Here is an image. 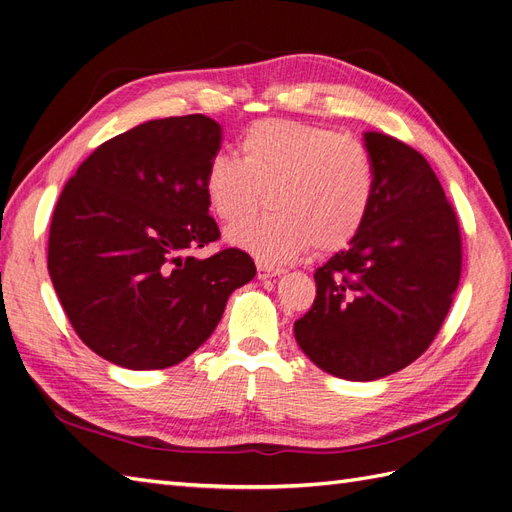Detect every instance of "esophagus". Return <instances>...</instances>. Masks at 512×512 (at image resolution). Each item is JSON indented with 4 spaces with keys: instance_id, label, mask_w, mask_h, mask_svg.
Returning a JSON list of instances; mask_svg holds the SVG:
<instances>
[{
    "instance_id": "obj_1",
    "label": "esophagus",
    "mask_w": 512,
    "mask_h": 512,
    "mask_svg": "<svg viewBox=\"0 0 512 512\" xmlns=\"http://www.w3.org/2000/svg\"><path fill=\"white\" fill-rule=\"evenodd\" d=\"M256 271H258V277L260 280H269V277H277V275H282L284 273V269H280V267H271V265H267V262H258L256 265Z\"/></svg>"
}]
</instances>
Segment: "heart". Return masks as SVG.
Instances as JSON below:
<instances>
[{
	"label": "heart",
	"mask_w": 512,
	"mask_h": 512,
	"mask_svg": "<svg viewBox=\"0 0 512 512\" xmlns=\"http://www.w3.org/2000/svg\"><path fill=\"white\" fill-rule=\"evenodd\" d=\"M213 213L237 224L262 205L271 211L228 230V241L262 262H286L314 247L337 252L359 235L376 196L367 147L331 128L260 119L239 136V160L218 153L205 170Z\"/></svg>",
	"instance_id": "b5f03b06"
}]
</instances>
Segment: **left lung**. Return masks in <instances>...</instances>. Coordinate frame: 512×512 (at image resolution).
<instances>
[{"mask_svg": "<svg viewBox=\"0 0 512 512\" xmlns=\"http://www.w3.org/2000/svg\"><path fill=\"white\" fill-rule=\"evenodd\" d=\"M376 196L348 250L316 269V299L294 322L301 350L344 380H378L436 339L461 277V232L429 162L380 132L365 134Z\"/></svg>", "mask_w": 512, "mask_h": 512, "instance_id": "8db88e82", "label": "left lung"}]
</instances>
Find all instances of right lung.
Listing matches in <instances>:
<instances>
[{"label":"right lung","instance_id":"right-lung-1","mask_svg":"<svg viewBox=\"0 0 512 512\" xmlns=\"http://www.w3.org/2000/svg\"><path fill=\"white\" fill-rule=\"evenodd\" d=\"M222 128L207 115L141 123L102 143L61 192L49 230V275L72 329L102 359L164 369L203 346L230 292L256 275L220 239L205 170Z\"/></svg>","mask_w":512,"mask_h":512}]
</instances>
